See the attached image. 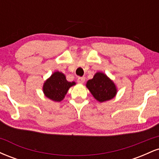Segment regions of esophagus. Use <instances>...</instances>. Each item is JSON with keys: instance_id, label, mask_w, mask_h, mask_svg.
<instances>
[{"instance_id": "34e87169", "label": "esophagus", "mask_w": 159, "mask_h": 159, "mask_svg": "<svg viewBox=\"0 0 159 159\" xmlns=\"http://www.w3.org/2000/svg\"><path fill=\"white\" fill-rule=\"evenodd\" d=\"M77 81L80 84H83L85 81V78L84 77H78L77 79Z\"/></svg>"}]
</instances>
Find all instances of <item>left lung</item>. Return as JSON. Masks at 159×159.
<instances>
[{
	"mask_svg": "<svg viewBox=\"0 0 159 159\" xmlns=\"http://www.w3.org/2000/svg\"><path fill=\"white\" fill-rule=\"evenodd\" d=\"M87 87L94 98L100 102L111 99L116 93L114 84L102 72H97L93 79L89 80Z\"/></svg>",
	"mask_w": 159,
	"mask_h": 159,
	"instance_id": "obj_1",
	"label": "left lung"
}]
</instances>
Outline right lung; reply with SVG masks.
<instances>
[{
	"label": "right lung",
	"mask_w": 159,
	"mask_h": 159,
	"mask_svg": "<svg viewBox=\"0 0 159 159\" xmlns=\"http://www.w3.org/2000/svg\"><path fill=\"white\" fill-rule=\"evenodd\" d=\"M75 84V82L67 81L63 73L56 72L45 82L43 92L46 97L53 101L61 102L63 99L69 87Z\"/></svg>",
	"instance_id": "1"
}]
</instances>
